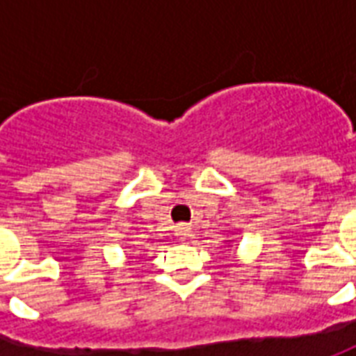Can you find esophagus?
Masks as SVG:
<instances>
[{"label":"esophagus","instance_id":"esophagus-1","mask_svg":"<svg viewBox=\"0 0 356 356\" xmlns=\"http://www.w3.org/2000/svg\"><path fill=\"white\" fill-rule=\"evenodd\" d=\"M175 234H177L179 238H186V234H188V227H186V225H179L177 229H175Z\"/></svg>","mask_w":356,"mask_h":356}]
</instances>
